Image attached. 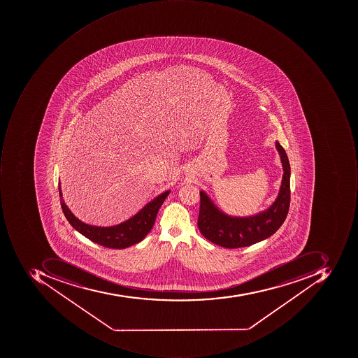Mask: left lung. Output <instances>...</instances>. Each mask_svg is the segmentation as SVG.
Segmentation results:
<instances>
[{
	"label": "left lung",
	"mask_w": 358,
	"mask_h": 358,
	"mask_svg": "<svg viewBox=\"0 0 358 358\" xmlns=\"http://www.w3.org/2000/svg\"><path fill=\"white\" fill-rule=\"evenodd\" d=\"M283 164L284 176L275 202L264 212L250 217H231L220 212L206 192H200L198 227L204 238L226 248H245L275 234L289 210L290 166L285 150L275 143Z\"/></svg>",
	"instance_id": "8db88e82"
}]
</instances>
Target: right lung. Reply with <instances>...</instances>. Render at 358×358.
<instances>
[{
    "label": "right lung",
    "instance_id": "right-lung-1",
    "mask_svg": "<svg viewBox=\"0 0 358 358\" xmlns=\"http://www.w3.org/2000/svg\"><path fill=\"white\" fill-rule=\"evenodd\" d=\"M169 194L170 192L168 190L157 196L150 203L146 204L136 215L122 224L113 227H96L85 224L73 215L62 199L60 182H59L61 208H62L64 216L70 222L71 226L83 236L89 238L90 241L104 246V248H116V250H122V248H127L138 243L148 236V232L154 226L157 213L159 210L160 206H162Z\"/></svg>",
    "mask_w": 358,
    "mask_h": 358
}]
</instances>
